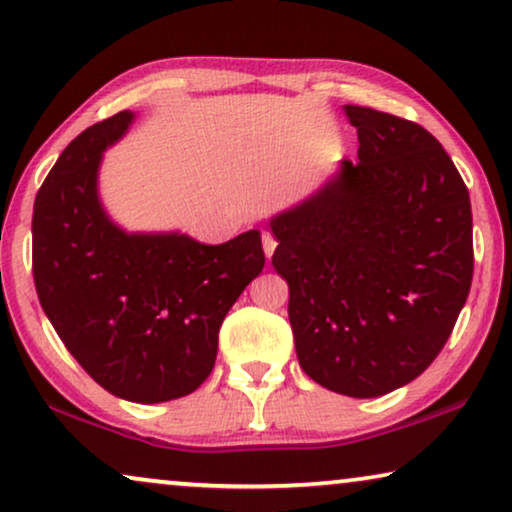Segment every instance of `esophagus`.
Returning a JSON list of instances; mask_svg holds the SVG:
<instances>
[{
	"label": "esophagus",
	"instance_id": "obj_1",
	"mask_svg": "<svg viewBox=\"0 0 512 512\" xmlns=\"http://www.w3.org/2000/svg\"><path fill=\"white\" fill-rule=\"evenodd\" d=\"M275 247H277V240L275 237H272L270 233H263V251H265V256H272L275 254Z\"/></svg>",
	"mask_w": 512,
	"mask_h": 512
}]
</instances>
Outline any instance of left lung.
Here are the masks:
<instances>
[{
	"mask_svg": "<svg viewBox=\"0 0 512 512\" xmlns=\"http://www.w3.org/2000/svg\"><path fill=\"white\" fill-rule=\"evenodd\" d=\"M359 160L270 221L289 284L300 368L321 387L375 398L445 347L473 279L471 198L422 125L347 104Z\"/></svg>",
	"mask_w": 512,
	"mask_h": 512,
	"instance_id": "obj_1",
	"label": "left lung"
}]
</instances>
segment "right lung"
Wrapping results in <instances>:
<instances>
[{
    "label": "right lung",
    "instance_id": "obj_1",
    "mask_svg": "<svg viewBox=\"0 0 512 512\" xmlns=\"http://www.w3.org/2000/svg\"><path fill=\"white\" fill-rule=\"evenodd\" d=\"M132 111L90 125L62 151L34 200L32 275L39 303L69 354L125 401L191 394L216 361L219 328L261 275V233L223 244L188 235H128L97 198L102 151Z\"/></svg>",
    "mask_w": 512,
    "mask_h": 512
}]
</instances>
